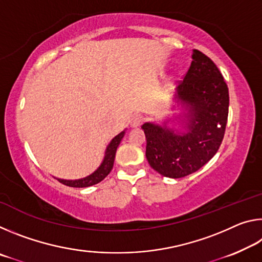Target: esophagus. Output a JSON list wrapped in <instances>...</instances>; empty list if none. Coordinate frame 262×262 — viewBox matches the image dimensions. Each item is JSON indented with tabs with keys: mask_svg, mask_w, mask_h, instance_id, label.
Wrapping results in <instances>:
<instances>
[{
	"mask_svg": "<svg viewBox=\"0 0 262 262\" xmlns=\"http://www.w3.org/2000/svg\"><path fill=\"white\" fill-rule=\"evenodd\" d=\"M142 121H143V118L141 117V115H139V114H136V115H134V117L132 118V120H130V126L132 127H139L141 123H142Z\"/></svg>",
	"mask_w": 262,
	"mask_h": 262,
	"instance_id": "1",
	"label": "esophagus"
}]
</instances>
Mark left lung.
<instances>
[{
    "label": "left lung",
    "mask_w": 262,
    "mask_h": 262,
    "mask_svg": "<svg viewBox=\"0 0 262 262\" xmlns=\"http://www.w3.org/2000/svg\"><path fill=\"white\" fill-rule=\"evenodd\" d=\"M173 100L184 108L176 119L180 129L168 127V119L162 125L145 122L142 129L150 166L159 174L178 179L196 172L214 157L228 121V85L202 52L193 50L192 63L177 86Z\"/></svg>",
    "instance_id": "obj_1"
}]
</instances>
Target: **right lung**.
Masks as SVG:
<instances>
[{
	"mask_svg": "<svg viewBox=\"0 0 262 262\" xmlns=\"http://www.w3.org/2000/svg\"><path fill=\"white\" fill-rule=\"evenodd\" d=\"M125 133L126 130H122L120 134H118L117 136L113 137L112 141L110 142V144L105 150V156H104L103 162H101L99 167L97 168L94 173L85 177V178L75 179V180H67V179H60V178H56V179L63 185L69 186V187H78V188L89 187V186L100 183L101 180L106 178V176H107L111 172V170L113 168L115 152H117V149L119 147V144H120L122 137L125 136Z\"/></svg>",
	"mask_w": 262,
	"mask_h": 262,
	"instance_id": "add662e5",
	"label": "right lung"
}]
</instances>
